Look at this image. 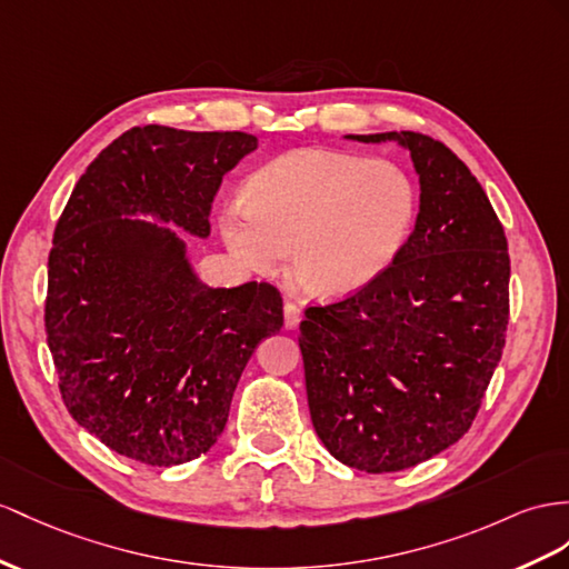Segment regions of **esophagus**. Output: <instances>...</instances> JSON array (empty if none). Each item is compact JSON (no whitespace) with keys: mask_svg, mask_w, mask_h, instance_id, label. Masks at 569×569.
Listing matches in <instances>:
<instances>
[{"mask_svg":"<svg viewBox=\"0 0 569 569\" xmlns=\"http://www.w3.org/2000/svg\"><path fill=\"white\" fill-rule=\"evenodd\" d=\"M283 317H286V329H298L302 322V308L296 302H286L283 305Z\"/></svg>","mask_w":569,"mask_h":569,"instance_id":"34e87169","label":"esophagus"}]
</instances>
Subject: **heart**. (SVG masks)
I'll return each mask as SVG.
<instances>
[{
    "instance_id": "b5f03b06",
    "label": "heart",
    "mask_w": 569,
    "mask_h": 569,
    "mask_svg": "<svg viewBox=\"0 0 569 569\" xmlns=\"http://www.w3.org/2000/svg\"><path fill=\"white\" fill-rule=\"evenodd\" d=\"M247 199H230L218 230L238 264L259 276L283 267L293 244L300 281L322 298L370 286L401 254L418 189L395 160L298 149L261 166Z\"/></svg>"
}]
</instances>
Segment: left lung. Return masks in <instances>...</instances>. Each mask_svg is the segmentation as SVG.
<instances>
[{"mask_svg": "<svg viewBox=\"0 0 569 569\" xmlns=\"http://www.w3.org/2000/svg\"><path fill=\"white\" fill-rule=\"evenodd\" d=\"M395 141L420 184L416 228L380 279L305 310L300 351L312 426L333 459L368 473L403 471L471 428L505 348L509 254L483 187L442 141Z\"/></svg>", "mask_w": 569, "mask_h": 569, "instance_id": "obj_1", "label": "left lung"}]
</instances>
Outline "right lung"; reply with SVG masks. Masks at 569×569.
<instances>
[{"label":"right lung","instance_id":"1","mask_svg":"<svg viewBox=\"0 0 569 569\" xmlns=\"http://www.w3.org/2000/svg\"><path fill=\"white\" fill-rule=\"evenodd\" d=\"M252 151L244 132L134 127L86 168L57 221L46 329L62 399L127 459L207 455L247 360L283 327L279 290L199 281L172 230L209 238L223 174Z\"/></svg>","mask_w":569,"mask_h":569}]
</instances>
